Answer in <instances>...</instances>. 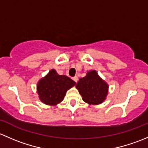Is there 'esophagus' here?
<instances>
[{"label":"esophagus","instance_id":"obj_1","mask_svg":"<svg viewBox=\"0 0 148 148\" xmlns=\"http://www.w3.org/2000/svg\"><path fill=\"white\" fill-rule=\"evenodd\" d=\"M73 80L75 82V83H77V80H78V78H77V76H75V77H73Z\"/></svg>","mask_w":148,"mask_h":148}]
</instances>
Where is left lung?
<instances>
[{"mask_svg":"<svg viewBox=\"0 0 148 148\" xmlns=\"http://www.w3.org/2000/svg\"><path fill=\"white\" fill-rule=\"evenodd\" d=\"M76 88L83 100L89 105L102 103L108 92V85L100 78L95 70L89 71L84 77L80 78Z\"/></svg>","mask_w":148,"mask_h":148,"instance_id":"obj_1","label":"left lung"}]
</instances>
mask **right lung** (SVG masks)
Returning <instances> with one entry per match:
<instances>
[{
  "instance_id": "right-lung-1",
  "label": "right lung",
  "mask_w": 148,
  "mask_h": 148,
  "mask_svg": "<svg viewBox=\"0 0 148 148\" xmlns=\"http://www.w3.org/2000/svg\"><path fill=\"white\" fill-rule=\"evenodd\" d=\"M75 82L66 75H60L52 69L39 80L37 91L40 101L48 106H56L63 101L68 90L73 87Z\"/></svg>"
}]
</instances>
